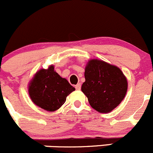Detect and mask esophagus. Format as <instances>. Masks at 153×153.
Here are the masks:
<instances>
[{
  "instance_id": "esophagus-1",
  "label": "esophagus",
  "mask_w": 153,
  "mask_h": 153,
  "mask_svg": "<svg viewBox=\"0 0 153 153\" xmlns=\"http://www.w3.org/2000/svg\"><path fill=\"white\" fill-rule=\"evenodd\" d=\"M75 88H76V90H80V88H81V84H80V83H78V84L75 85Z\"/></svg>"
}]
</instances>
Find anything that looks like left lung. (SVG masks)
I'll return each instance as SVG.
<instances>
[{
    "label": "left lung",
    "instance_id": "left-lung-1",
    "mask_svg": "<svg viewBox=\"0 0 153 153\" xmlns=\"http://www.w3.org/2000/svg\"><path fill=\"white\" fill-rule=\"evenodd\" d=\"M85 79L81 90L98 112H110L126 96L127 79L117 66L91 59L85 68Z\"/></svg>",
    "mask_w": 153,
    "mask_h": 153
}]
</instances>
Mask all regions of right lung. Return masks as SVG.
Segmentation results:
<instances>
[{"mask_svg": "<svg viewBox=\"0 0 153 153\" xmlns=\"http://www.w3.org/2000/svg\"><path fill=\"white\" fill-rule=\"evenodd\" d=\"M74 91L75 88L54 71L53 65L36 72L28 86L32 101L48 111L59 109L65 102L68 95Z\"/></svg>", "mask_w": 153, "mask_h": 153, "instance_id": "1", "label": "right lung"}]
</instances>
